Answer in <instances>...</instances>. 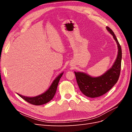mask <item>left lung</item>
<instances>
[{
    "label": "left lung",
    "mask_w": 132,
    "mask_h": 132,
    "mask_svg": "<svg viewBox=\"0 0 132 132\" xmlns=\"http://www.w3.org/2000/svg\"><path fill=\"white\" fill-rule=\"evenodd\" d=\"M106 29L113 36L118 47V54L113 65L102 75L93 77L82 72L74 71L78 85L81 93L86 96L95 98L104 95L117 82L121 68L122 50L116 36L110 27Z\"/></svg>",
    "instance_id": "1"
}]
</instances>
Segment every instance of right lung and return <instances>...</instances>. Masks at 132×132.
Wrapping results in <instances>:
<instances>
[{"instance_id": "1", "label": "right lung", "mask_w": 132, "mask_h": 132, "mask_svg": "<svg viewBox=\"0 0 132 132\" xmlns=\"http://www.w3.org/2000/svg\"><path fill=\"white\" fill-rule=\"evenodd\" d=\"M63 74V72L60 74L58 77L55 78L53 82L52 83L51 85L50 86L49 89H48L45 93L36 96L35 97H27L25 96H22L20 94L17 93V94L20 96L22 98L25 100L26 101L29 102L32 105H42L48 102L52 99L55 95L56 90L57 89L58 84L59 81L60 79L61 78Z\"/></svg>"}]
</instances>
